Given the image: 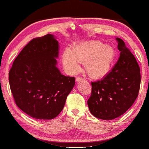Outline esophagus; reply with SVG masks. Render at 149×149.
<instances>
[{"label":"esophagus","instance_id":"34e87169","mask_svg":"<svg viewBox=\"0 0 149 149\" xmlns=\"http://www.w3.org/2000/svg\"><path fill=\"white\" fill-rule=\"evenodd\" d=\"M84 79L82 78L81 77H76V78H75V81L76 82H79L80 81H81V80H83Z\"/></svg>","mask_w":149,"mask_h":149}]
</instances>
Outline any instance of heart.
Instances as JSON below:
<instances>
[{"instance_id": "obj_1", "label": "heart", "mask_w": 149, "mask_h": 149, "mask_svg": "<svg viewBox=\"0 0 149 149\" xmlns=\"http://www.w3.org/2000/svg\"><path fill=\"white\" fill-rule=\"evenodd\" d=\"M115 51L109 45L99 40L80 43L72 50L65 49L62 54V62L66 71L75 74L81 69V63L89 76L100 79L105 76L114 62Z\"/></svg>"}]
</instances>
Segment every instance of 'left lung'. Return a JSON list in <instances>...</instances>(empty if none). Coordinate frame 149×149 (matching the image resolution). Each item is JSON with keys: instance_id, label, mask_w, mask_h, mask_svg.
Here are the masks:
<instances>
[{"instance_id": "left-lung-1", "label": "left lung", "mask_w": 149, "mask_h": 149, "mask_svg": "<svg viewBox=\"0 0 149 149\" xmlns=\"http://www.w3.org/2000/svg\"><path fill=\"white\" fill-rule=\"evenodd\" d=\"M116 40L119 60L102 79L91 82V95L87 101L91 114L103 120L124 114L133 105L140 89V68L136 58L122 39Z\"/></svg>"}]
</instances>
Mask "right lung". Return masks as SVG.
I'll use <instances>...</instances> for the list:
<instances>
[{
	"label": "right lung",
	"mask_w": 149,
	"mask_h": 149,
	"mask_svg": "<svg viewBox=\"0 0 149 149\" xmlns=\"http://www.w3.org/2000/svg\"><path fill=\"white\" fill-rule=\"evenodd\" d=\"M58 42L50 34L32 39L14 61L9 84L16 105L37 119H52L64 107L75 86L56 67Z\"/></svg>",
	"instance_id": "add662e5"
}]
</instances>
